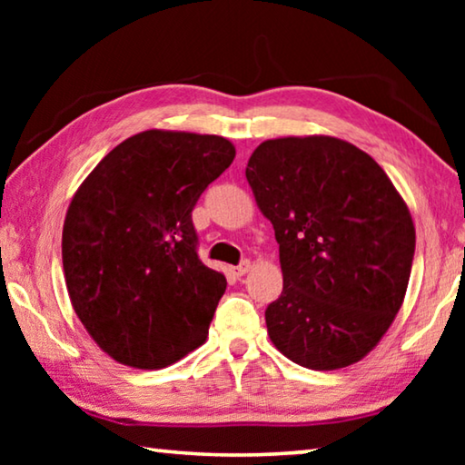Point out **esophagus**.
Masks as SVG:
<instances>
[{
  "mask_svg": "<svg viewBox=\"0 0 465 465\" xmlns=\"http://www.w3.org/2000/svg\"><path fill=\"white\" fill-rule=\"evenodd\" d=\"M250 269H252V262L242 261L238 266H233V274H235V277H243V274H246Z\"/></svg>",
  "mask_w": 465,
  "mask_h": 465,
  "instance_id": "34e87169",
  "label": "esophagus"
}]
</instances>
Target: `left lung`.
I'll return each mask as SVG.
<instances>
[{"instance_id":"1","label":"left lung","mask_w":465,"mask_h":465,"mask_svg":"<svg viewBox=\"0 0 465 465\" xmlns=\"http://www.w3.org/2000/svg\"><path fill=\"white\" fill-rule=\"evenodd\" d=\"M246 178L279 243L272 344L316 371L357 363L402 308L416 243L404 199L371 155L328 135L264 141Z\"/></svg>"}]
</instances>
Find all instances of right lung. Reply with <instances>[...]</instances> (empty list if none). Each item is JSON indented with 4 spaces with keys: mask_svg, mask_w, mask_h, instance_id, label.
I'll return each mask as SVG.
<instances>
[{
    "mask_svg": "<svg viewBox=\"0 0 465 465\" xmlns=\"http://www.w3.org/2000/svg\"><path fill=\"white\" fill-rule=\"evenodd\" d=\"M235 157L219 135L149 129L90 172L63 223V272L108 357L163 369L207 341L227 281L196 254L193 209Z\"/></svg>",
    "mask_w": 465,
    "mask_h": 465,
    "instance_id": "add662e5",
    "label": "right lung"
}]
</instances>
